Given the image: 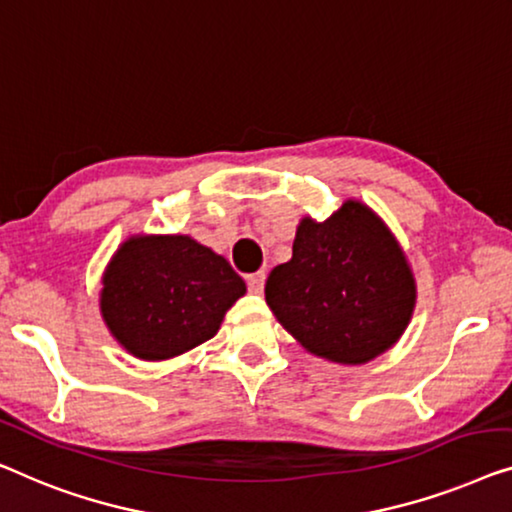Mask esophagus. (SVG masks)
<instances>
[{"label":"esophagus","mask_w":512,"mask_h":512,"mask_svg":"<svg viewBox=\"0 0 512 512\" xmlns=\"http://www.w3.org/2000/svg\"><path fill=\"white\" fill-rule=\"evenodd\" d=\"M264 280H266V273H264V271L250 273V276H248V290L253 292V294H262V290H264Z\"/></svg>","instance_id":"esophagus-1"}]
</instances>
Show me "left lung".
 <instances>
[{"label":"left lung","mask_w":512,"mask_h":512,"mask_svg":"<svg viewBox=\"0 0 512 512\" xmlns=\"http://www.w3.org/2000/svg\"><path fill=\"white\" fill-rule=\"evenodd\" d=\"M264 294L280 325L308 352L364 364L399 341L417 292L385 222L348 199L325 222H299L292 259L269 273Z\"/></svg>","instance_id":"1"}]
</instances>
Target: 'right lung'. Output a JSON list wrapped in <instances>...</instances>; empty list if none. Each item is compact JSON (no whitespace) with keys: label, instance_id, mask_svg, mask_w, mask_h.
I'll return each instance as SVG.
<instances>
[{"label":"right lung","instance_id":"right-lung-1","mask_svg":"<svg viewBox=\"0 0 512 512\" xmlns=\"http://www.w3.org/2000/svg\"><path fill=\"white\" fill-rule=\"evenodd\" d=\"M243 294L232 264L190 236H132L106 266L99 308L122 348L160 362L218 334Z\"/></svg>","mask_w":512,"mask_h":512}]
</instances>
